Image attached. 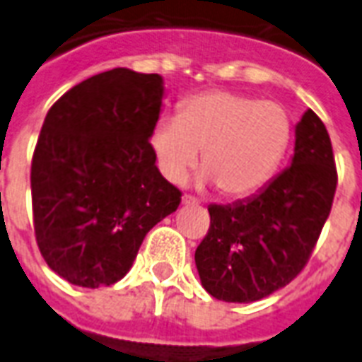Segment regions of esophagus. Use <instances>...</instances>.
Wrapping results in <instances>:
<instances>
[{"mask_svg":"<svg viewBox=\"0 0 362 362\" xmlns=\"http://www.w3.org/2000/svg\"><path fill=\"white\" fill-rule=\"evenodd\" d=\"M182 203H184V204H195V203H197V199L192 197V195H184V197H182Z\"/></svg>","mask_w":362,"mask_h":362,"instance_id":"1","label":"esophagus"}]
</instances>
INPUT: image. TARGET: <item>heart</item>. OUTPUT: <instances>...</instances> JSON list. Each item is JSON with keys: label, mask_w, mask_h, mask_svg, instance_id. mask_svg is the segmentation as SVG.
Wrapping results in <instances>:
<instances>
[{"label": "heart", "mask_w": 362, "mask_h": 362, "mask_svg": "<svg viewBox=\"0 0 362 362\" xmlns=\"http://www.w3.org/2000/svg\"><path fill=\"white\" fill-rule=\"evenodd\" d=\"M291 135L281 105L216 90L186 99L178 116L161 118L150 144L167 180H186L203 150V180L214 182L227 197H244L274 175Z\"/></svg>", "instance_id": "obj_1"}]
</instances>
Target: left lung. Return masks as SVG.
<instances>
[{"instance_id":"obj_1","label":"left lung","mask_w":362,"mask_h":362,"mask_svg":"<svg viewBox=\"0 0 362 362\" xmlns=\"http://www.w3.org/2000/svg\"><path fill=\"white\" fill-rule=\"evenodd\" d=\"M337 182L327 127L308 109L287 169L252 197L209 206L210 229L195 250L204 289L218 300L253 303L287 286L320 238Z\"/></svg>"}]
</instances>
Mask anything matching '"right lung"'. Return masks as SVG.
<instances>
[{"label":"right lung","instance_id":"add662e5","mask_svg":"<svg viewBox=\"0 0 362 362\" xmlns=\"http://www.w3.org/2000/svg\"><path fill=\"white\" fill-rule=\"evenodd\" d=\"M163 95L159 75L116 67L48 110L31 161L33 227L48 267L73 286L122 280L146 233L180 204L150 144Z\"/></svg>","mask_w":362,"mask_h":362}]
</instances>
